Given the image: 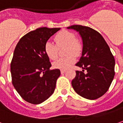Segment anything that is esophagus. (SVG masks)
Here are the masks:
<instances>
[{"label":"esophagus","instance_id":"1","mask_svg":"<svg viewBox=\"0 0 123 123\" xmlns=\"http://www.w3.org/2000/svg\"><path fill=\"white\" fill-rule=\"evenodd\" d=\"M66 72V70H61V73L63 74V73Z\"/></svg>","mask_w":123,"mask_h":123}]
</instances>
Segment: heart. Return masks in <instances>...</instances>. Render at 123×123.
I'll return each instance as SVG.
<instances>
[{"label": "heart", "mask_w": 123, "mask_h": 123, "mask_svg": "<svg viewBox=\"0 0 123 123\" xmlns=\"http://www.w3.org/2000/svg\"><path fill=\"white\" fill-rule=\"evenodd\" d=\"M55 44L47 41L44 45L45 54L50 60H55L58 55V48L65 46L66 57L59 58L53 63L55 69L66 70L76 62V56H80L83 51V43L75 34L68 31H62L54 37Z\"/></svg>", "instance_id": "b5f03b06"}]
</instances>
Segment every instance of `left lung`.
<instances>
[{"label":"left lung","mask_w":123,"mask_h":123,"mask_svg":"<svg viewBox=\"0 0 123 123\" xmlns=\"http://www.w3.org/2000/svg\"><path fill=\"white\" fill-rule=\"evenodd\" d=\"M68 29L78 31L83 41L82 55L76 64L83 70L76 71V77L72 81L73 88L84 98H98L107 92L114 78L115 57L105 39L97 31L80 25H72Z\"/></svg>","instance_id":"left-lung-1"}]
</instances>
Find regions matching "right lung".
Instances as JSON below:
<instances>
[{"instance_id": "obj_1", "label": "right lung", "mask_w": 123, "mask_h": 123, "mask_svg": "<svg viewBox=\"0 0 123 123\" xmlns=\"http://www.w3.org/2000/svg\"><path fill=\"white\" fill-rule=\"evenodd\" d=\"M60 28L40 27L25 35L16 45L11 63L12 83L22 98L41 104L54 92L60 76L46 55L45 43Z\"/></svg>"}]
</instances>
